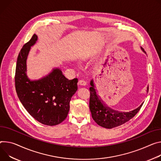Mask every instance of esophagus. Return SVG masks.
<instances>
[{
    "mask_svg": "<svg viewBox=\"0 0 161 161\" xmlns=\"http://www.w3.org/2000/svg\"><path fill=\"white\" fill-rule=\"evenodd\" d=\"M78 83H79V85H82V86H85V85H86V82L85 81L83 80H80V81H78Z\"/></svg>",
    "mask_w": 161,
    "mask_h": 161,
    "instance_id": "34e87169",
    "label": "esophagus"
}]
</instances>
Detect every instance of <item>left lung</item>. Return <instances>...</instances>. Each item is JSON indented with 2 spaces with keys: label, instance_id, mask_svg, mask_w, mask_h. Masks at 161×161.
<instances>
[{
  "label": "left lung",
  "instance_id": "1",
  "mask_svg": "<svg viewBox=\"0 0 161 161\" xmlns=\"http://www.w3.org/2000/svg\"><path fill=\"white\" fill-rule=\"evenodd\" d=\"M141 49L146 53L142 47ZM91 85L89 108L92 117L98 125L103 128L110 129L125 123L134 118L143 104L142 103L137 108L128 112L113 110L105 105L98 96L93 80L91 81ZM147 92H148V86H147Z\"/></svg>",
  "mask_w": 161,
  "mask_h": 161
}]
</instances>
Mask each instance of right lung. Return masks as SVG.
<instances>
[{"label": "right lung", "mask_w": 161, "mask_h": 161, "mask_svg": "<svg viewBox=\"0 0 161 161\" xmlns=\"http://www.w3.org/2000/svg\"><path fill=\"white\" fill-rule=\"evenodd\" d=\"M38 40L34 34L20 50L15 70V88L24 107L33 118L48 126L61 123L67 118L72 96L78 90V79L69 80L59 68L47 76L31 80L27 76V58Z\"/></svg>", "instance_id": "right-lung-1"}]
</instances>
